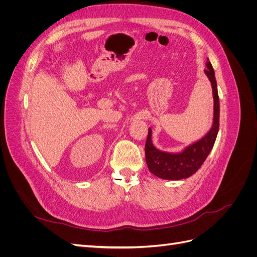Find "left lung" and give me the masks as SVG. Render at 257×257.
<instances>
[{
    "mask_svg": "<svg viewBox=\"0 0 257 257\" xmlns=\"http://www.w3.org/2000/svg\"><path fill=\"white\" fill-rule=\"evenodd\" d=\"M206 66L205 74L211 82L214 100L212 127L205 137L195 144L186 147L180 153H168L157 149L152 144V131L149 128L145 146V153L148 168L154 176L166 179V180H180V179L189 178L195 174L203 165L213 148L220 125V100L213 67L209 61H207Z\"/></svg>",
    "mask_w": 257,
    "mask_h": 257,
    "instance_id": "left-lung-1",
    "label": "left lung"
}]
</instances>
